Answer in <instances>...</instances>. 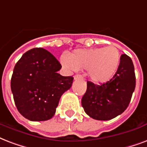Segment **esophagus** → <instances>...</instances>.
<instances>
[{"label":"esophagus","instance_id":"obj_1","mask_svg":"<svg viewBox=\"0 0 147 147\" xmlns=\"http://www.w3.org/2000/svg\"><path fill=\"white\" fill-rule=\"evenodd\" d=\"M80 78H82V76L81 75H76L74 76V79L76 80V79H80Z\"/></svg>","mask_w":147,"mask_h":147}]
</instances>
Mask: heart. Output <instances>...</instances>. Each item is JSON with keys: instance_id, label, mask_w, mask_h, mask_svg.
Wrapping results in <instances>:
<instances>
[{"instance_id": "heart-1", "label": "heart", "mask_w": 147, "mask_h": 147, "mask_svg": "<svg viewBox=\"0 0 147 147\" xmlns=\"http://www.w3.org/2000/svg\"><path fill=\"white\" fill-rule=\"evenodd\" d=\"M61 62L64 67L71 71L88 69L92 81L104 83L110 80L118 70L120 53L114 46L78 49L69 57L61 56Z\"/></svg>"}]
</instances>
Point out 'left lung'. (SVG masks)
I'll return each instance as SVG.
<instances>
[{"mask_svg": "<svg viewBox=\"0 0 147 147\" xmlns=\"http://www.w3.org/2000/svg\"><path fill=\"white\" fill-rule=\"evenodd\" d=\"M136 87V76L132 59L123 54L115 76L106 83L95 85L87 82L82 98L86 113L97 120H109L126 110Z\"/></svg>", "mask_w": 147, "mask_h": 147, "instance_id": "left-lung-1", "label": "left lung"}]
</instances>
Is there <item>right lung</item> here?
<instances>
[{"label":"right lung","instance_id":"add662e5","mask_svg":"<svg viewBox=\"0 0 147 147\" xmlns=\"http://www.w3.org/2000/svg\"><path fill=\"white\" fill-rule=\"evenodd\" d=\"M61 65L41 48L29 50L14 66L11 80L14 103L20 113L31 121L53 117L62 94L72 85V76L58 73Z\"/></svg>","mask_w":147,"mask_h":147}]
</instances>
